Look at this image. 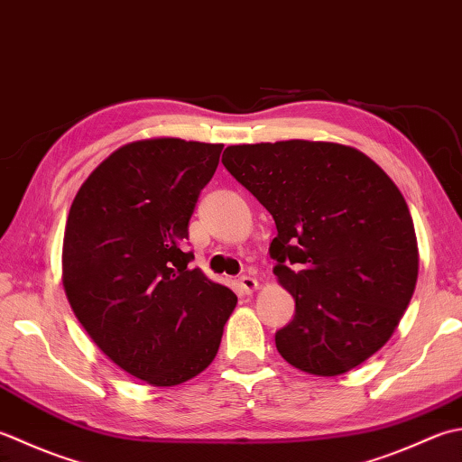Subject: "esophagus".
<instances>
[{
  "label": "esophagus",
  "instance_id": "esophagus-1",
  "mask_svg": "<svg viewBox=\"0 0 462 462\" xmlns=\"http://www.w3.org/2000/svg\"><path fill=\"white\" fill-rule=\"evenodd\" d=\"M238 288H240V292H244V294H252L258 288V280L252 278V276H240L238 278Z\"/></svg>",
  "mask_w": 462,
  "mask_h": 462
}]
</instances>
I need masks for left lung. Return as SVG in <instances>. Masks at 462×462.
Segmentation results:
<instances>
[{"label":"left lung","mask_w":462,"mask_h":462,"mask_svg":"<svg viewBox=\"0 0 462 462\" xmlns=\"http://www.w3.org/2000/svg\"><path fill=\"white\" fill-rule=\"evenodd\" d=\"M224 168L273 214L278 276L296 302L276 348L304 373L337 376L391 338L419 276L401 189L373 160L328 142L228 146Z\"/></svg>","instance_id":"1"}]
</instances>
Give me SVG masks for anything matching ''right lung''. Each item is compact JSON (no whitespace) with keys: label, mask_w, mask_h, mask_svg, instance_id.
I'll return each mask as SVG.
<instances>
[{"label":"right lung","mask_w":462,"mask_h":462,"mask_svg":"<svg viewBox=\"0 0 462 462\" xmlns=\"http://www.w3.org/2000/svg\"><path fill=\"white\" fill-rule=\"evenodd\" d=\"M222 143L160 138L116 150L81 184L63 236V288L106 356L153 386L212 363L238 298L189 266L188 222Z\"/></svg>","instance_id":"1"}]
</instances>
